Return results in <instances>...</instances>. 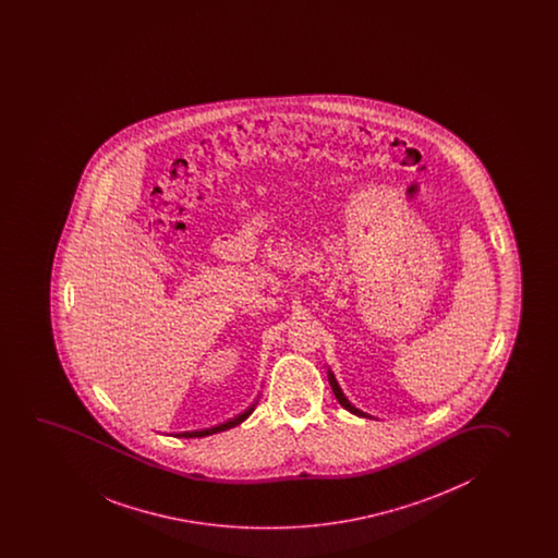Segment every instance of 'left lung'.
Masks as SVG:
<instances>
[{
	"instance_id": "left-lung-1",
	"label": "left lung",
	"mask_w": 558,
	"mask_h": 558,
	"mask_svg": "<svg viewBox=\"0 0 558 558\" xmlns=\"http://www.w3.org/2000/svg\"><path fill=\"white\" fill-rule=\"evenodd\" d=\"M328 381H330L331 391H333V396H336V399L340 401L341 407L343 409H348L349 412H353V414H356V416H368L366 412L359 411L356 407H353V404L349 403L348 397L343 396V391H341L340 384H338V380H336V376H333V372L328 371Z\"/></svg>"
}]
</instances>
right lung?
<instances>
[{
	"mask_svg": "<svg viewBox=\"0 0 558 558\" xmlns=\"http://www.w3.org/2000/svg\"><path fill=\"white\" fill-rule=\"evenodd\" d=\"M255 403L251 404L250 409H245L242 414H238L234 418H230V421L222 422V424H217V426H213V428L205 429H194V432H180V434H174V437H205L213 436V434H218V432H225V429L234 428L238 424H242L243 421H247L250 418L251 412L255 411Z\"/></svg>",
	"mask_w": 558,
	"mask_h": 558,
	"instance_id": "add662e5",
	"label": "right lung"
}]
</instances>
